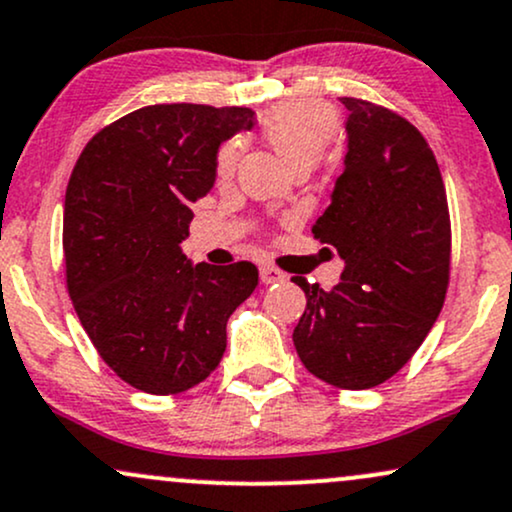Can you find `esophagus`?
Listing matches in <instances>:
<instances>
[{"mask_svg": "<svg viewBox=\"0 0 512 512\" xmlns=\"http://www.w3.org/2000/svg\"><path fill=\"white\" fill-rule=\"evenodd\" d=\"M260 276H262L264 283H279V281L286 279V274H283L281 269H276L274 264H262Z\"/></svg>", "mask_w": 512, "mask_h": 512, "instance_id": "esophagus-1", "label": "esophagus"}]
</instances>
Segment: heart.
<instances>
[{"mask_svg": "<svg viewBox=\"0 0 512 512\" xmlns=\"http://www.w3.org/2000/svg\"><path fill=\"white\" fill-rule=\"evenodd\" d=\"M338 128L334 109L317 100H288L269 109L262 119V133L274 152L291 169L315 164L334 140ZM243 152L238 138L226 140L217 152V176L231 178Z\"/></svg>", "mask_w": 512, "mask_h": 512, "instance_id": "obj_1", "label": "heart"}]
</instances>
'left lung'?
I'll use <instances>...</instances> for the list:
<instances>
[{"instance_id": "obj_1", "label": "left lung", "mask_w": 512, "mask_h": 512, "mask_svg": "<svg viewBox=\"0 0 512 512\" xmlns=\"http://www.w3.org/2000/svg\"><path fill=\"white\" fill-rule=\"evenodd\" d=\"M348 152L331 205L312 226L346 262L331 291L295 279L307 307L293 343L307 372L336 389L384 384L439 317L451 276V217L436 157L391 109L338 97Z\"/></svg>"}]
</instances>
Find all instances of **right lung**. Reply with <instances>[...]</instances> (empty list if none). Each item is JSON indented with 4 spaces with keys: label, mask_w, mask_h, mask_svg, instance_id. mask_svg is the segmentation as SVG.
Returning a JSON list of instances; mask_svg holds the SVG:
<instances>
[{
    "label": "right lung",
    "mask_w": 512,
    "mask_h": 512,
    "mask_svg": "<svg viewBox=\"0 0 512 512\" xmlns=\"http://www.w3.org/2000/svg\"><path fill=\"white\" fill-rule=\"evenodd\" d=\"M252 126L248 107L152 104L92 135L73 166L66 288L92 346L133 389L174 396L205 381L255 291V264H193L181 250L219 145Z\"/></svg>",
    "instance_id": "1"
}]
</instances>
